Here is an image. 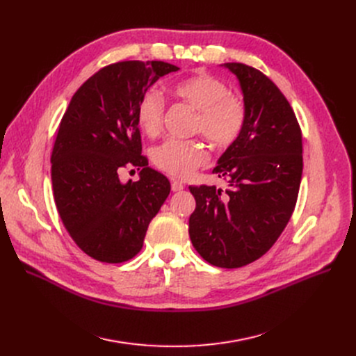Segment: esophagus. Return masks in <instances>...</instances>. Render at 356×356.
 I'll use <instances>...</instances> for the list:
<instances>
[{
    "mask_svg": "<svg viewBox=\"0 0 356 356\" xmlns=\"http://www.w3.org/2000/svg\"><path fill=\"white\" fill-rule=\"evenodd\" d=\"M183 188H184V186L181 184V181H179V180L172 181V191L173 192H180V191H183Z\"/></svg>",
    "mask_w": 356,
    "mask_h": 356,
    "instance_id": "1",
    "label": "esophagus"
}]
</instances>
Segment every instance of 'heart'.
Listing matches in <instances>:
<instances>
[{"instance_id":"heart-1","label":"heart","mask_w":356,"mask_h":356,"mask_svg":"<svg viewBox=\"0 0 356 356\" xmlns=\"http://www.w3.org/2000/svg\"><path fill=\"white\" fill-rule=\"evenodd\" d=\"M173 95L196 111L193 133L202 134L215 147L232 145L245 127L247 105L229 86L209 73L196 74L176 82ZM165 99L157 89L145 90L137 106V122L148 136L161 129ZM154 164L164 173L177 179L189 177L196 168L209 161L204 144L197 140H167L153 152Z\"/></svg>"}]
</instances>
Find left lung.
Here are the masks:
<instances>
[{"label":"left lung","mask_w":356,"mask_h":356,"mask_svg":"<svg viewBox=\"0 0 356 356\" xmlns=\"http://www.w3.org/2000/svg\"><path fill=\"white\" fill-rule=\"evenodd\" d=\"M239 79L247 121L213 168L231 189L191 186L196 209L189 235L199 255L220 268L263 257L289 223L303 173L302 129L286 97L263 72L225 63Z\"/></svg>","instance_id":"8db88e82"}]
</instances>
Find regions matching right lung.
<instances>
[{
    "mask_svg": "<svg viewBox=\"0 0 356 356\" xmlns=\"http://www.w3.org/2000/svg\"><path fill=\"white\" fill-rule=\"evenodd\" d=\"M176 70L160 60L108 65L74 92L60 121L50 159L56 208L74 244L101 263L134 258L170 193V181L141 154L137 106ZM125 166L138 167V182L120 183Z\"/></svg>",
    "mask_w": 356,
    "mask_h": 356,
    "instance_id": "add662e5",
    "label": "right lung"
}]
</instances>
